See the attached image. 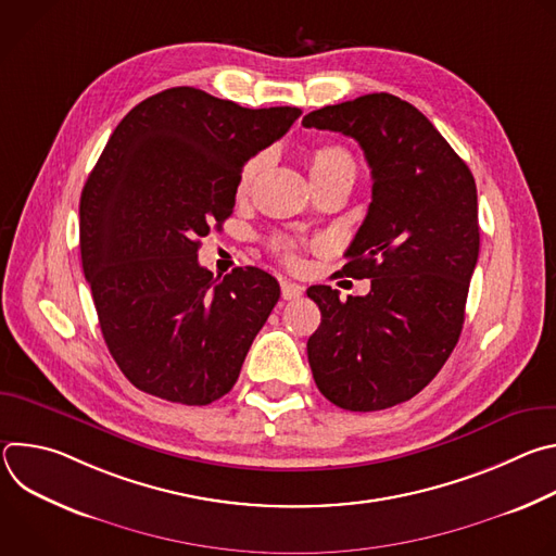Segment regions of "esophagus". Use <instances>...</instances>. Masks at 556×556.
<instances>
[{
    "label": "esophagus",
    "instance_id": "1",
    "mask_svg": "<svg viewBox=\"0 0 556 556\" xmlns=\"http://www.w3.org/2000/svg\"><path fill=\"white\" fill-rule=\"evenodd\" d=\"M303 294V288L299 286V283H294V281H281V296L286 299V301H290V299H299Z\"/></svg>",
    "mask_w": 556,
    "mask_h": 556
}]
</instances>
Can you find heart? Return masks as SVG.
<instances>
[{"instance_id":"obj_1","label":"heart","mask_w":556,"mask_h":556,"mask_svg":"<svg viewBox=\"0 0 556 556\" xmlns=\"http://www.w3.org/2000/svg\"><path fill=\"white\" fill-rule=\"evenodd\" d=\"M268 163V155L260 153L244 165L240 180H237V195H249L253 185L257 182V178L262 176L264 167ZM356 174V165L352 161V155L348 149L339 147V144H324V147H316L309 153V176L312 182L316 180H324V178H332V176H354ZM275 249L283 255L286 262L296 264V255L292 251V247L288 242H277Z\"/></svg>"}]
</instances>
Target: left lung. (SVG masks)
<instances>
[{
	"instance_id": "8db88e82",
	"label": "left lung",
	"mask_w": 556,
	"mask_h": 556,
	"mask_svg": "<svg viewBox=\"0 0 556 556\" xmlns=\"http://www.w3.org/2000/svg\"><path fill=\"white\" fill-rule=\"evenodd\" d=\"M303 127L354 138L374 180L343 266L371 288L345 301L330 286L307 288L321 309L309 369L337 407L387 409L422 391L459 339L480 255L478 187L431 121L393 94L314 110Z\"/></svg>"
}]
</instances>
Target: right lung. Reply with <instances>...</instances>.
<instances>
[{
    "instance_id": "right-lung-1",
    "label": "right lung",
    "mask_w": 556,
    "mask_h": 556,
    "mask_svg": "<svg viewBox=\"0 0 556 556\" xmlns=\"http://www.w3.org/2000/svg\"><path fill=\"white\" fill-rule=\"evenodd\" d=\"M299 116L172 88L110 136L78 206L81 262L108 350L140 391L200 407L240 376L279 283L255 266L215 279L198 249L232 213L244 165Z\"/></svg>"
}]
</instances>
